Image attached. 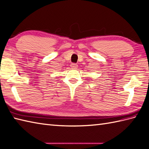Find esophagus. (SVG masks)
Listing matches in <instances>:
<instances>
[{"label":"esophagus","mask_w":149,"mask_h":149,"mask_svg":"<svg viewBox=\"0 0 149 149\" xmlns=\"http://www.w3.org/2000/svg\"><path fill=\"white\" fill-rule=\"evenodd\" d=\"M70 67H71L72 68L76 69V68H77L78 65H77V64H75V63H72V64L70 65Z\"/></svg>","instance_id":"obj_1"}]
</instances>
